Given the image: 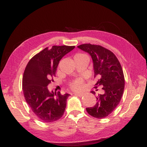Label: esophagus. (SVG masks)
<instances>
[{"label":"esophagus","instance_id":"34e87169","mask_svg":"<svg viewBox=\"0 0 147 147\" xmlns=\"http://www.w3.org/2000/svg\"><path fill=\"white\" fill-rule=\"evenodd\" d=\"M74 94H76V95H77V96H80V97L83 96V93H74Z\"/></svg>","mask_w":147,"mask_h":147}]
</instances>
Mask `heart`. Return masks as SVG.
Wrapping results in <instances>:
<instances>
[{
    "label": "heart",
    "mask_w": 147,
    "mask_h": 147,
    "mask_svg": "<svg viewBox=\"0 0 147 147\" xmlns=\"http://www.w3.org/2000/svg\"><path fill=\"white\" fill-rule=\"evenodd\" d=\"M77 55H80V54H77ZM70 87L74 90H81L83 87V81L81 79L75 80L70 84Z\"/></svg>",
    "instance_id": "1"
}]
</instances>
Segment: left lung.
Returning a JSON list of instances; mask_svg holds the SVG:
<instances>
[{
  "label": "left lung",
  "instance_id": "1",
  "mask_svg": "<svg viewBox=\"0 0 147 147\" xmlns=\"http://www.w3.org/2000/svg\"><path fill=\"white\" fill-rule=\"evenodd\" d=\"M78 47L91 56L94 78H98L94 88L101 86L104 91L103 94L96 97V104L86 108V111L94 118H103L117 107L123 93L125 78L121 64L111 51L101 46L84 44Z\"/></svg>",
  "mask_w": 147,
  "mask_h": 147
}]
</instances>
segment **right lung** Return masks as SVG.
Segmentation results:
<instances>
[{
	"instance_id": "right-lung-1",
	"label": "right lung",
	"mask_w": 147,
	"mask_h": 147,
	"mask_svg": "<svg viewBox=\"0 0 147 147\" xmlns=\"http://www.w3.org/2000/svg\"><path fill=\"white\" fill-rule=\"evenodd\" d=\"M75 46L46 47L30 59L24 73L22 90L27 103L40 121L51 123L63 115L69 94L49 91L47 86L55 75L60 60Z\"/></svg>"
}]
</instances>
